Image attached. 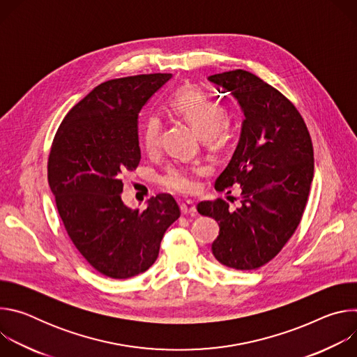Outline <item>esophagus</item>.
Masks as SVG:
<instances>
[{
  "mask_svg": "<svg viewBox=\"0 0 357 357\" xmlns=\"http://www.w3.org/2000/svg\"><path fill=\"white\" fill-rule=\"evenodd\" d=\"M181 212L182 215H195L196 213V205L193 202L190 200H186V202H181Z\"/></svg>",
  "mask_w": 357,
  "mask_h": 357,
  "instance_id": "1",
  "label": "esophagus"
}]
</instances>
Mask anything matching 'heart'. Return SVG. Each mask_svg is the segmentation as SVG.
I'll return each mask as SVG.
<instances>
[{
    "label": "heart",
    "instance_id": "1",
    "mask_svg": "<svg viewBox=\"0 0 357 357\" xmlns=\"http://www.w3.org/2000/svg\"><path fill=\"white\" fill-rule=\"evenodd\" d=\"M171 113L186 123L197 135L200 142L209 149L223 148L231 137V123L225 114L218 100L195 86L179 87L168 101ZM162 124L157 116H149L141 128V144L149 154L160 146ZM199 169L172 167L161 178L165 189L182 195L195 190L193 174Z\"/></svg>",
    "mask_w": 357,
    "mask_h": 357
}]
</instances>
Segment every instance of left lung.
<instances>
[{
    "instance_id": "left-lung-1",
    "label": "left lung",
    "mask_w": 357,
    "mask_h": 357,
    "mask_svg": "<svg viewBox=\"0 0 357 357\" xmlns=\"http://www.w3.org/2000/svg\"><path fill=\"white\" fill-rule=\"evenodd\" d=\"M230 93L244 120L240 139L226 169L216 179L219 192L240 185V208L223 199L206 200L197 212L219 223L212 252L234 270H256L273 260L296 230L314 178L310 131L291 101L247 70L208 77Z\"/></svg>"
}]
</instances>
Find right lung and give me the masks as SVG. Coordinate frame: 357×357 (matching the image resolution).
Returning <instances> with one entry per match:
<instances>
[{
	"label": "right lung",
	"instance_id": "right-lung-1",
	"mask_svg": "<svg viewBox=\"0 0 357 357\" xmlns=\"http://www.w3.org/2000/svg\"><path fill=\"white\" fill-rule=\"evenodd\" d=\"M171 73L107 80L66 114L47 160V182L75 247L103 274L126 280L155 263L167 229L181 216L168 193L145 211L126 206L121 176L141 160L138 114Z\"/></svg>",
	"mask_w": 357,
	"mask_h": 357
}]
</instances>
